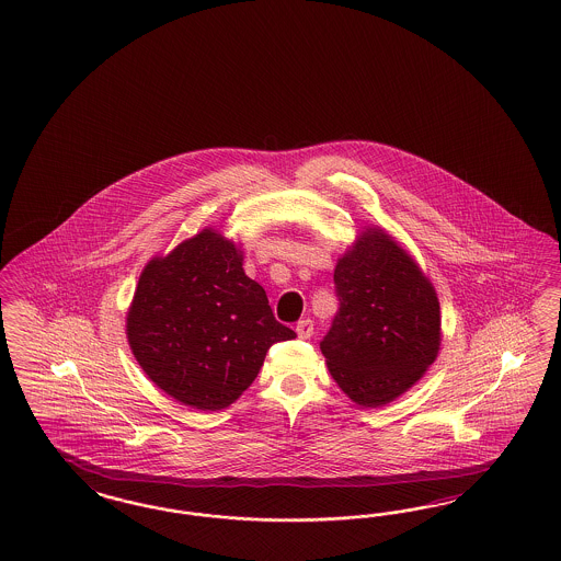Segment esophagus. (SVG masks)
Returning <instances> with one entry per match:
<instances>
[{
    "instance_id": "esophagus-1",
    "label": "esophagus",
    "mask_w": 561,
    "mask_h": 561,
    "mask_svg": "<svg viewBox=\"0 0 561 561\" xmlns=\"http://www.w3.org/2000/svg\"><path fill=\"white\" fill-rule=\"evenodd\" d=\"M295 330H297L299 339H309V336L313 334V322H311L309 318H304V320H299V322H297Z\"/></svg>"
}]
</instances>
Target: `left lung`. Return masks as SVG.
<instances>
[{
	"label": "left lung",
	"instance_id": "left-lung-1",
	"mask_svg": "<svg viewBox=\"0 0 561 561\" xmlns=\"http://www.w3.org/2000/svg\"><path fill=\"white\" fill-rule=\"evenodd\" d=\"M339 313L320 348L353 402L376 409L404 394L435 362L439 301L415 260L367 229L334 268Z\"/></svg>",
	"mask_w": 561,
	"mask_h": 561
}]
</instances>
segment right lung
I'll list each match as a JSON object with an SVG mask.
<instances>
[{
  "label": "right lung",
  "instance_id": "add662e5",
  "mask_svg": "<svg viewBox=\"0 0 561 561\" xmlns=\"http://www.w3.org/2000/svg\"><path fill=\"white\" fill-rule=\"evenodd\" d=\"M241 266L236 243L204 229L140 274L127 343L146 376L185 407H229L272 344L297 336L276 322L266 290Z\"/></svg>",
  "mask_w": 561,
  "mask_h": 561
}]
</instances>
